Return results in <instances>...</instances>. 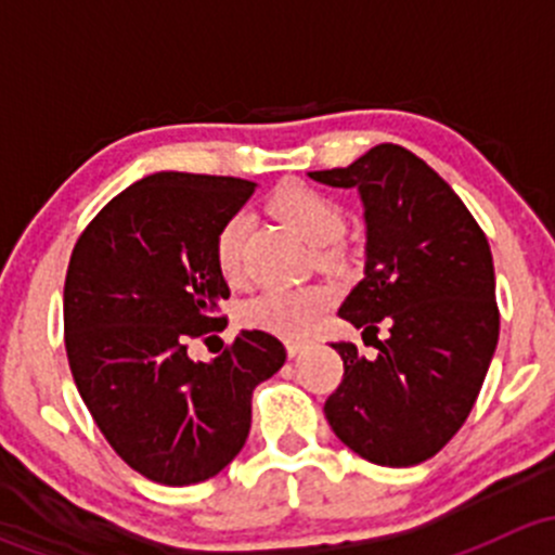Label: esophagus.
I'll return each mask as SVG.
<instances>
[{
    "mask_svg": "<svg viewBox=\"0 0 555 555\" xmlns=\"http://www.w3.org/2000/svg\"><path fill=\"white\" fill-rule=\"evenodd\" d=\"M306 346L298 344V340H287V357H298Z\"/></svg>",
    "mask_w": 555,
    "mask_h": 555,
    "instance_id": "34e87169",
    "label": "esophagus"
}]
</instances>
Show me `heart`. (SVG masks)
I'll return each instance as SVG.
<instances>
[{"mask_svg":"<svg viewBox=\"0 0 555 555\" xmlns=\"http://www.w3.org/2000/svg\"><path fill=\"white\" fill-rule=\"evenodd\" d=\"M271 211L293 231H298L306 242L319 246L317 257L322 266L338 262V249L330 246V242L344 231V209L338 206V201L304 182H287L271 195ZM244 233L246 217L242 211L225 217L215 233V266L220 276L233 287L246 279ZM330 304H333V295L322 284H306V287L295 289H262L260 295L246 300L238 311V319L244 327L298 340L311 333L319 317L330 309Z\"/></svg>","mask_w":555,"mask_h":555,"instance_id":"1","label":"heart"}]
</instances>
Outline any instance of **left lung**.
<instances>
[{
	"instance_id": "8db88e82",
	"label": "left lung",
	"mask_w": 555,
	"mask_h": 555,
	"mask_svg": "<svg viewBox=\"0 0 555 555\" xmlns=\"http://www.w3.org/2000/svg\"><path fill=\"white\" fill-rule=\"evenodd\" d=\"M357 188L365 206V279L340 306L378 333V354L335 344L344 378L324 402L340 443L384 467L427 462L473 411L500 338L486 233L451 184L400 144H378L346 169L311 171Z\"/></svg>"
}]
</instances>
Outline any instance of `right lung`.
I'll list each match as a JSON object with an SVG mask.
<instances>
[{
  "mask_svg": "<svg viewBox=\"0 0 555 555\" xmlns=\"http://www.w3.org/2000/svg\"><path fill=\"white\" fill-rule=\"evenodd\" d=\"M251 193L255 182L236 177L150 173L115 195L72 249V376L106 443L155 483H201L228 467L249 435L251 391L287 360L262 330H242L211 362L188 357L190 340L228 324L215 233Z\"/></svg>",
  "mask_w": 555,
  "mask_h": 555,
  "instance_id": "1",
  "label": "right lung"
}]
</instances>
